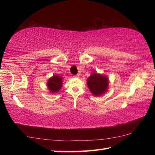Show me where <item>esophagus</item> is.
<instances>
[{
  "mask_svg": "<svg viewBox=\"0 0 155 155\" xmlns=\"http://www.w3.org/2000/svg\"><path fill=\"white\" fill-rule=\"evenodd\" d=\"M74 78H78V77H79V75H78V74H77V75H74Z\"/></svg>",
  "mask_w": 155,
  "mask_h": 155,
  "instance_id": "34e87169",
  "label": "esophagus"
}]
</instances>
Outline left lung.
<instances>
[{"label": "left lung", "mask_w": 155, "mask_h": 155, "mask_svg": "<svg viewBox=\"0 0 155 155\" xmlns=\"http://www.w3.org/2000/svg\"><path fill=\"white\" fill-rule=\"evenodd\" d=\"M87 85L90 91L94 96H101L107 91L108 79L107 76L94 72L88 78Z\"/></svg>", "instance_id": "left-lung-1"}]
</instances>
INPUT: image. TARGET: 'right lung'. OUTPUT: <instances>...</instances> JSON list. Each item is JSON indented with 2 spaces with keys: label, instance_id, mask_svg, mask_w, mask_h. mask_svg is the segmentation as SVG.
<instances>
[{
  "label": "right lung",
  "instance_id": "obj_1",
  "mask_svg": "<svg viewBox=\"0 0 155 155\" xmlns=\"http://www.w3.org/2000/svg\"><path fill=\"white\" fill-rule=\"evenodd\" d=\"M62 85V78L61 76L53 75L48 79L47 82V87L51 93H57L61 89Z\"/></svg>",
  "mask_w": 155,
  "mask_h": 155
}]
</instances>
